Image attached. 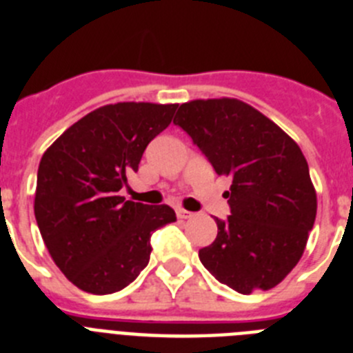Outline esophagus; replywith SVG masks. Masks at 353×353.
<instances>
[{"instance_id": "34e87169", "label": "esophagus", "mask_w": 353, "mask_h": 353, "mask_svg": "<svg viewBox=\"0 0 353 353\" xmlns=\"http://www.w3.org/2000/svg\"><path fill=\"white\" fill-rule=\"evenodd\" d=\"M176 217H179V219H191V217H194V214L189 210H183V208H179V210H176Z\"/></svg>"}]
</instances>
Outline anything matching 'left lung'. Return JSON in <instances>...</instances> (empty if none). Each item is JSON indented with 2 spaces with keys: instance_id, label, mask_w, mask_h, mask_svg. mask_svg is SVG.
Listing matches in <instances>:
<instances>
[{
  "instance_id": "left-lung-1",
  "label": "left lung",
  "mask_w": 353,
  "mask_h": 353,
  "mask_svg": "<svg viewBox=\"0 0 353 353\" xmlns=\"http://www.w3.org/2000/svg\"><path fill=\"white\" fill-rule=\"evenodd\" d=\"M174 125L185 130L217 174L232 179L228 219L199 249L205 269L239 293L270 290L304 252L316 192L301 148L254 108L236 99L185 102Z\"/></svg>"
}]
</instances>
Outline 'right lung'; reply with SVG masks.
Listing matches in <instances>:
<instances>
[{"mask_svg": "<svg viewBox=\"0 0 353 353\" xmlns=\"http://www.w3.org/2000/svg\"><path fill=\"white\" fill-rule=\"evenodd\" d=\"M176 104L118 102L68 127L42 155L35 219L49 254L72 285L120 292L148 265L150 236L176 215L168 205L127 201L120 189Z\"/></svg>", "mask_w": 353, "mask_h": 353, "instance_id": "add662e5", "label": "right lung"}]
</instances>
